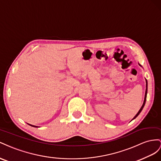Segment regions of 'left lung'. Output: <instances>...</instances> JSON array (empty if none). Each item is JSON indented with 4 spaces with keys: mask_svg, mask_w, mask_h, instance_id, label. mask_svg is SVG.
Returning a JSON list of instances; mask_svg holds the SVG:
<instances>
[{
    "mask_svg": "<svg viewBox=\"0 0 161 161\" xmlns=\"http://www.w3.org/2000/svg\"><path fill=\"white\" fill-rule=\"evenodd\" d=\"M146 92H145V97H144V103H143V104H142V107L140 108V111H138V113H137V114H136V115L134 117V119H136L137 116L139 115V114L141 113V111H142V109H143V108H144V105H145V103H146V96H147V91H148V82H147V80H146ZM132 119V120H133Z\"/></svg>",
    "mask_w": 161,
    "mask_h": 161,
    "instance_id": "obj_1",
    "label": "left lung"
}]
</instances>
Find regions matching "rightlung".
<instances>
[{
    "instance_id": "obj_1",
    "label": "right lung",
    "mask_w": 161,
    "mask_h": 161,
    "mask_svg": "<svg viewBox=\"0 0 161 161\" xmlns=\"http://www.w3.org/2000/svg\"><path fill=\"white\" fill-rule=\"evenodd\" d=\"M28 124V123H27ZM28 125H31V126H32V127H36L37 126H35V125H30V124H28Z\"/></svg>"
}]
</instances>
